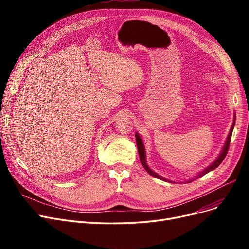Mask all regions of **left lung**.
<instances>
[{
	"instance_id": "1",
	"label": "left lung",
	"mask_w": 249,
	"mask_h": 249,
	"mask_svg": "<svg viewBox=\"0 0 249 249\" xmlns=\"http://www.w3.org/2000/svg\"><path fill=\"white\" fill-rule=\"evenodd\" d=\"M235 124H236V115L233 116V123H232V124H231L230 133H229V135H228V138H227V140H225L224 145H223V147H222V149H221V152H220L219 155H218V157L216 158V160H215L212 164L209 165V166H208L207 168H205L203 170L199 171L196 176H194V178H190V179H187L186 182H178V184H179V183H180V184L191 183L192 180L196 179V178H199L200 177L207 175L208 172L212 171V170H214L215 168H217L218 166H219V165L221 164V162L223 161V159L225 158V156H227V154H228V149H229L231 138V133H232V130H233V126H235ZM135 137H136V143H137L138 153H139V157H140V162H141V164H142V166L144 167V169L149 173V175L155 177V178H159V179L165 180V182H168V183H177V182H175V180H170V179H168V178H165L164 177H162V176H160V175H158V173H156L153 169H150V168L148 167V165H147V163H146V153H145L144 143H143V140H142L141 136L139 135V133H137V132L135 133Z\"/></svg>"
}]
</instances>
